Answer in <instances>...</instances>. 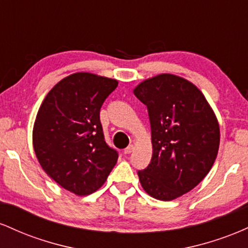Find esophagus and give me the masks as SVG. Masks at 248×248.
<instances>
[{
  "label": "esophagus",
  "mask_w": 248,
  "mask_h": 248,
  "mask_svg": "<svg viewBox=\"0 0 248 248\" xmlns=\"http://www.w3.org/2000/svg\"><path fill=\"white\" fill-rule=\"evenodd\" d=\"M133 150H134V146L133 144H130V146H128L126 149L124 150V155H129V154L133 153Z\"/></svg>",
  "instance_id": "esophagus-1"
}]
</instances>
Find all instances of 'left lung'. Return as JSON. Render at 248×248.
<instances>
[{
	"instance_id": "left-lung-1",
	"label": "left lung",
	"mask_w": 248,
	"mask_h": 248,
	"mask_svg": "<svg viewBox=\"0 0 248 248\" xmlns=\"http://www.w3.org/2000/svg\"><path fill=\"white\" fill-rule=\"evenodd\" d=\"M133 92L152 128V161L138 172L140 183L153 198L173 201L211 170L220 142L217 116L196 85L171 73L146 79Z\"/></svg>"
}]
</instances>
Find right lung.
<instances>
[{
  "label": "right lung",
  "mask_w": 248,
  "mask_h": 248,
  "mask_svg": "<svg viewBox=\"0 0 248 248\" xmlns=\"http://www.w3.org/2000/svg\"><path fill=\"white\" fill-rule=\"evenodd\" d=\"M118 80L77 72L57 82L39 107L32 129L39 164L56 183L77 196L104 186L118 161L105 142L100 108Z\"/></svg>",
  "instance_id": "obj_1"
}]
</instances>
